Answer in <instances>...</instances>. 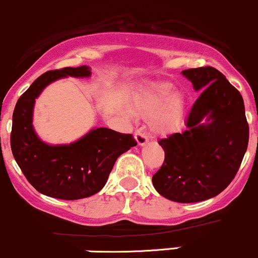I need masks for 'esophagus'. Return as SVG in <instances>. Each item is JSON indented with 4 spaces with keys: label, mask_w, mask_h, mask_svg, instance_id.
<instances>
[{
    "label": "esophagus",
    "mask_w": 258,
    "mask_h": 258,
    "mask_svg": "<svg viewBox=\"0 0 258 258\" xmlns=\"http://www.w3.org/2000/svg\"><path fill=\"white\" fill-rule=\"evenodd\" d=\"M135 138H136V141H137L138 146H143V144H146L147 142H148V137H147V135L144 134L143 131H141V130H138V131L136 132Z\"/></svg>",
    "instance_id": "esophagus-1"
}]
</instances>
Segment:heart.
Masks as SVG:
<instances>
[{"instance_id":"b5f03b06","label":"heart","mask_w":258,"mask_h":258,"mask_svg":"<svg viewBox=\"0 0 258 258\" xmlns=\"http://www.w3.org/2000/svg\"><path fill=\"white\" fill-rule=\"evenodd\" d=\"M174 88L168 83H155L147 87L130 101V110L136 115L149 116L154 112L152 127L155 132L165 134L179 124L185 112V97L172 94Z\"/></svg>"}]
</instances>
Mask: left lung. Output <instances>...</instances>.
Wrapping results in <instances>:
<instances>
[{
    "label": "left lung",
    "instance_id": "8db88e82",
    "mask_svg": "<svg viewBox=\"0 0 258 258\" xmlns=\"http://www.w3.org/2000/svg\"><path fill=\"white\" fill-rule=\"evenodd\" d=\"M182 75L202 93L189 110L187 128L159 141L165 159L152 181L168 200L194 203L216 197L233 181L247 149L248 123L244 99L222 72L207 66Z\"/></svg>",
    "mask_w": 258,
    "mask_h": 258
}]
</instances>
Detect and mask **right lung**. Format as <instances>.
I'll return each mask as SVG.
<instances>
[{
    "label": "right lung",
    "mask_w": 258,
    "mask_h": 258,
    "mask_svg": "<svg viewBox=\"0 0 258 258\" xmlns=\"http://www.w3.org/2000/svg\"><path fill=\"white\" fill-rule=\"evenodd\" d=\"M89 77L88 66L47 71L21 95L13 111L11 148L17 164L36 191L60 200L93 196L105 186L116 159L137 146L132 135L99 127L71 144L50 146L33 128L35 99L51 82Z\"/></svg>",
    "instance_id": "1"
}]
</instances>
